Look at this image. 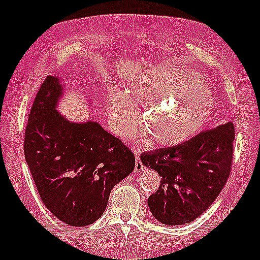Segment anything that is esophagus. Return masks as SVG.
I'll return each instance as SVG.
<instances>
[{"mask_svg": "<svg viewBox=\"0 0 260 260\" xmlns=\"http://www.w3.org/2000/svg\"><path fill=\"white\" fill-rule=\"evenodd\" d=\"M135 156H136V159H135V172L136 173H141L143 172L144 170V166L143 163H142L141 161V157H140V152H138L137 150H135Z\"/></svg>", "mask_w": 260, "mask_h": 260, "instance_id": "obj_1", "label": "esophagus"}]
</instances>
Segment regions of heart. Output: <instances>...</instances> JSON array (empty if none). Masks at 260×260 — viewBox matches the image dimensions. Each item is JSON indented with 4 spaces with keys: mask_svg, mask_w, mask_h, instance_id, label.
<instances>
[{
    "mask_svg": "<svg viewBox=\"0 0 260 260\" xmlns=\"http://www.w3.org/2000/svg\"><path fill=\"white\" fill-rule=\"evenodd\" d=\"M140 105H147L142 131L149 143L159 147H174L197 136L214 109L205 80L180 67L149 71L131 81L125 95L110 97V122L119 137L127 140L138 133Z\"/></svg>",
    "mask_w": 260,
    "mask_h": 260,
    "instance_id": "obj_1",
    "label": "heart"
}]
</instances>
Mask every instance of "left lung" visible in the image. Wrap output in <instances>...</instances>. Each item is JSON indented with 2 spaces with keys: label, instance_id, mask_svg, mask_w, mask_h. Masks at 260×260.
Returning a JSON list of instances; mask_svg holds the SVG:
<instances>
[{
  "label": "left lung",
  "instance_id": "8db88e82",
  "mask_svg": "<svg viewBox=\"0 0 260 260\" xmlns=\"http://www.w3.org/2000/svg\"><path fill=\"white\" fill-rule=\"evenodd\" d=\"M234 125L229 122L174 147L141 155L162 177L148 199L152 215L169 226L193 221L225 186L233 159Z\"/></svg>",
  "mask_w": 260,
  "mask_h": 260
}]
</instances>
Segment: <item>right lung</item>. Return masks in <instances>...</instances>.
Listing matches in <instances>:
<instances>
[{
	"mask_svg": "<svg viewBox=\"0 0 260 260\" xmlns=\"http://www.w3.org/2000/svg\"><path fill=\"white\" fill-rule=\"evenodd\" d=\"M62 87L48 76L24 130V157L48 211L70 226L104 213L111 189L135 169V155L97 122L73 123L56 111Z\"/></svg>",
	"mask_w": 260,
	"mask_h": 260,
	"instance_id": "obj_1",
	"label": "right lung"
}]
</instances>
